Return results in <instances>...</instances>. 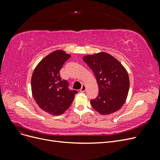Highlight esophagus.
<instances>
[{
  "instance_id": "34e87169",
  "label": "esophagus",
  "mask_w": 160,
  "mask_h": 160,
  "mask_svg": "<svg viewBox=\"0 0 160 160\" xmlns=\"http://www.w3.org/2000/svg\"><path fill=\"white\" fill-rule=\"evenodd\" d=\"M85 91H86V86H85V85L83 84V85H82L81 88L80 89V91L82 92V93H83V92H85Z\"/></svg>"
}]
</instances>
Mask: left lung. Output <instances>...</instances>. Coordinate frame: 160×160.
<instances>
[{
	"mask_svg": "<svg viewBox=\"0 0 160 160\" xmlns=\"http://www.w3.org/2000/svg\"><path fill=\"white\" fill-rule=\"evenodd\" d=\"M83 61L94 72L99 93L91 99L93 109L101 115H108L119 109L126 100L129 88L127 71L120 62L106 52L83 57Z\"/></svg>",
	"mask_w": 160,
	"mask_h": 160,
	"instance_id": "left-lung-1",
	"label": "left lung"
}]
</instances>
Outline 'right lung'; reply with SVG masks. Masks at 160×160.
Listing matches in <instances>:
<instances>
[{
	"instance_id": "right-lung-1",
	"label": "right lung",
	"mask_w": 160,
	"mask_h": 160,
	"mask_svg": "<svg viewBox=\"0 0 160 160\" xmlns=\"http://www.w3.org/2000/svg\"><path fill=\"white\" fill-rule=\"evenodd\" d=\"M70 57L61 50L54 51L45 57L34 70L31 79L33 98L47 113L62 114L70 107L77 93L60 75V70Z\"/></svg>"
}]
</instances>
